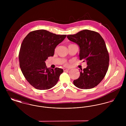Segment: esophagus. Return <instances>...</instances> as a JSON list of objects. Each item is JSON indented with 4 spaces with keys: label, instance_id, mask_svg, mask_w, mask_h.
<instances>
[{
    "label": "esophagus",
    "instance_id": "obj_1",
    "mask_svg": "<svg viewBox=\"0 0 126 126\" xmlns=\"http://www.w3.org/2000/svg\"><path fill=\"white\" fill-rule=\"evenodd\" d=\"M68 69H66V68H64V69H63V71H64V72H66V71H68Z\"/></svg>",
    "mask_w": 126,
    "mask_h": 126
}]
</instances>
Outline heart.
Masks as SVG:
<instances>
[{"label":"heart","instance_id":"heart-1","mask_svg":"<svg viewBox=\"0 0 126 126\" xmlns=\"http://www.w3.org/2000/svg\"><path fill=\"white\" fill-rule=\"evenodd\" d=\"M65 66H68V64H66H66H65Z\"/></svg>","mask_w":126,"mask_h":126}]
</instances>
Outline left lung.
Returning a JSON list of instances; mask_svg holds the SVG:
<instances>
[{
  "instance_id": "left-lung-1",
  "label": "left lung",
  "mask_w": 126,
  "mask_h": 126,
  "mask_svg": "<svg viewBox=\"0 0 126 126\" xmlns=\"http://www.w3.org/2000/svg\"><path fill=\"white\" fill-rule=\"evenodd\" d=\"M67 38L80 48V60L86 61L88 66L81 69L79 78L73 84L82 89H91L97 86L104 78L109 65V55L103 39L96 32L80 31Z\"/></svg>"
}]
</instances>
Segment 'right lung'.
<instances>
[{"mask_svg":"<svg viewBox=\"0 0 126 126\" xmlns=\"http://www.w3.org/2000/svg\"><path fill=\"white\" fill-rule=\"evenodd\" d=\"M66 36L39 30L24 38L19 54L20 67L26 80L35 88L48 90L57 83L63 70L47 68L45 61L53 56L55 48Z\"/></svg>","mask_w":126,"mask_h":126,"instance_id":"right-lung-1","label":"right lung"}]
</instances>
